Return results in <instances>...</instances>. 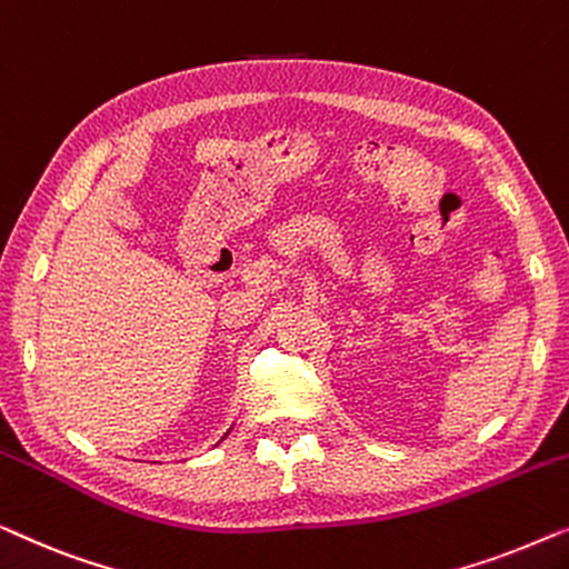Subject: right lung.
<instances>
[{"instance_id": "right-lung-1", "label": "right lung", "mask_w": 569, "mask_h": 569, "mask_svg": "<svg viewBox=\"0 0 569 569\" xmlns=\"http://www.w3.org/2000/svg\"><path fill=\"white\" fill-rule=\"evenodd\" d=\"M227 436H229V433H227ZM221 441H223V438H221Z\"/></svg>"}]
</instances>
